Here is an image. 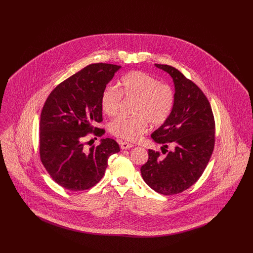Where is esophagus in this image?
Here are the masks:
<instances>
[{"mask_svg": "<svg viewBox=\"0 0 253 253\" xmlns=\"http://www.w3.org/2000/svg\"><path fill=\"white\" fill-rule=\"evenodd\" d=\"M120 144H121V149H122V150H127V149H130V148L133 147V144L125 142V141H121Z\"/></svg>", "mask_w": 253, "mask_h": 253, "instance_id": "obj_1", "label": "esophagus"}]
</instances>
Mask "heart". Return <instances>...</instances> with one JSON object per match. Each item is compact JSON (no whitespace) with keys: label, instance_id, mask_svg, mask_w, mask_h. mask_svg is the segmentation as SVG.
Instances as JSON below:
<instances>
[{"label":"heart","instance_id":"b5f03b06","mask_svg":"<svg viewBox=\"0 0 253 253\" xmlns=\"http://www.w3.org/2000/svg\"><path fill=\"white\" fill-rule=\"evenodd\" d=\"M122 95L136 98L134 117L120 116L111 121L109 130L117 137L127 141L138 140L148 130V121L161 125L168 121L175 105V92L167 84L147 73L133 71L122 77L121 89L106 86L100 96L102 112L116 116L121 107Z\"/></svg>","mask_w":253,"mask_h":253}]
</instances>
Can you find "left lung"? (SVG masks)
Returning a JSON list of instances; mask_svg holds the SVG:
<instances>
[{"label": "left lung", "instance_id": "8db88e82", "mask_svg": "<svg viewBox=\"0 0 253 253\" xmlns=\"http://www.w3.org/2000/svg\"><path fill=\"white\" fill-rule=\"evenodd\" d=\"M155 65L172 78L175 105L168 121L151 136L165 148L172 145L174 150L162 151L164 157L149 150V159L140 170L154 191L172 195L186 191L202 175L213 152L215 122L211 104L197 85L172 66Z\"/></svg>", "mask_w": 253, "mask_h": 253}]
</instances>
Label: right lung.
<instances>
[{"mask_svg": "<svg viewBox=\"0 0 253 253\" xmlns=\"http://www.w3.org/2000/svg\"><path fill=\"white\" fill-rule=\"evenodd\" d=\"M121 66L93 63L62 82L49 95L41 114L40 157L52 179L66 190L85 191L98 183L110 156L121 151L118 142L102 138L85 147L89 133L102 136L100 96Z\"/></svg>", "mask_w": 253, "mask_h": 253, "instance_id": "1", "label": "right lung"}]
</instances>
